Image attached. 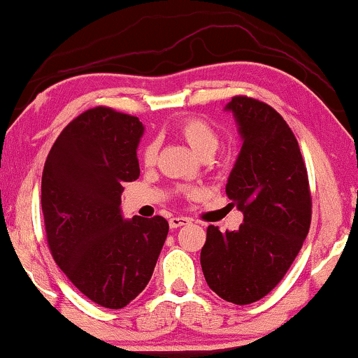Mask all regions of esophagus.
I'll use <instances>...</instances> for the list:
<instances>
[{
  "instance_id": "1",
  "label": "esophagus",
  "mask_w": 358,
  "mask_h": 358,
  "mask_svg": "<svg viewBox=\"0 0 358 358\" xmlns=\"http://www.w3.org/2000/svg\"><path fill=\"white\" fill-rule=\"evenodd\" d=\"M189 222H191V220H189V217L174 216V217H171V220H169V226H171L172 229H176V228H180V226L189 224Z\"/></svg>"
}]
</instances>
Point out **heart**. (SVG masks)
I'll use <instances>...</instances> for the list:
<instances>
[{"label": "heart", "instance_id": "b5f03b06", "mask_svg": "<svg viewBox=\"0 0 358 358\" xmlns=\"http://www.w3.org/2000/svg\"><path fill=\"white\" fill-rule=\"evenodd\" d=\"M176 134H178L182 141H186L187 145L203 159L211 157L221 144L217 130L214 129L208 120L197 115L180 119L178 124H176ZM155 159H157V142L149 141L144 147H142L141 161L144 166L150 167L155 164Z\"/></svg>", "mask_w": 358, "mask_h": 358}]
</instances>
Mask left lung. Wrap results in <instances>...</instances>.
<instances>
[{"label": "left lung", "mask_w": 358, "mask_h": 358, "mask_svg": "<svg viewBox=\"0 0 358 358\" xmlns=\"http://www.w3.org/2000/svg\"><path fill=\"white\" fill-rule=\"evenodd\" d=\"M226 110H233L243 137L226 194L245 220L238 231L209 226L201 266L216 295L250 305L283 280L300 253L312 222V192L295 134L275 108L234 95Z\"/></svg>", "instance_id": "obj_1"}]
</instances>
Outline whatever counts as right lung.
Masks as SVG:
<instances>
[{"mask_svg":"<svg viewBox=\"0 0 358 358\" xmlns=\"http://www.w3.org/2000/svg\"><path fill=\"white\" fill-rule=\"evenodd\" d=\"M137 117L99 105L62 130L41 178L46 243L73 287L110 310L127 306L149 283L169 222L120 214L125 182L138 178Z\"/></svg>","mask_w":358,"mask_h":358,"instance_id":"add662e5","label":"right lung"}]
</instances>
